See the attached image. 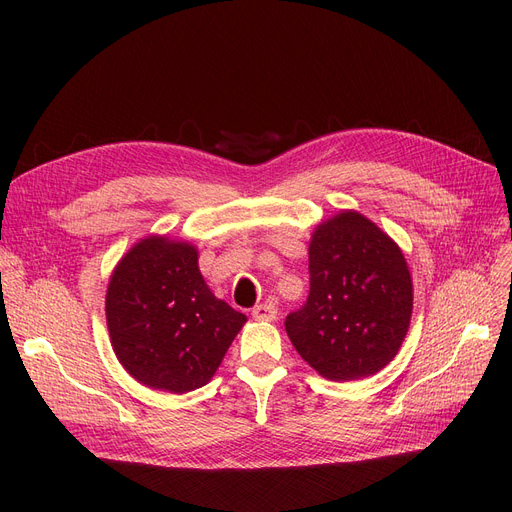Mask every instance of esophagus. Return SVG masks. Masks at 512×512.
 Segmentation results:
<instances>
[{
  "mask_svg": "<svg viewBox=\"0 0 512 512\" xmlns=\"http://www.w3.org/2000/svg\"><path fill=\"white\" fill-rule=\"evenodd\" d=\"M253 317L257 321H274L278 317V309L272 303H261L253 307Z\"/></svg>",
  "mask_w": 512,
  "mask_h": 512,
  "instance_id": "esophagus-1",
  "label": "esophagus"
}]
</instances>
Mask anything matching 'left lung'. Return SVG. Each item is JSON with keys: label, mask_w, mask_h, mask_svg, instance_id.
Returning <instances> with one entry per match:
<instances>
[{"label": "left lung", "mask_w": 512, "mask_h": 512, "mask_svg": "<svg viewBox=\"0 0 512 512\" xmlns=\"http://www.w3.org/2000/svg\"><path fill=\"white\" fill-rule=\"evenodd\" d=\"M311 290L284 326L297 353L334 382L384 369L411 324L413 280L396 242L363 213L344 209L309 242Z\"/></svg>", "instance_id": "1"}]
</instances>
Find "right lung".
Wrapping results in <instances>:
<instances>
[{"label":"right lung","mask_w":512,"mask_h":512,"mask_svg":"<svg viewBox=\"0 0 512 512\" xmlns=\"http://www.w3.org/2000/svg\"><path fill=\"white\" fill-rule=\"evenodd\" d=\"M105 319L114 353L134 380L184 394L213 378L247 315L209 290L195 245L149 234L114 267Z\"/></svg>","instance_id":"add662e5"}]
</instances>
